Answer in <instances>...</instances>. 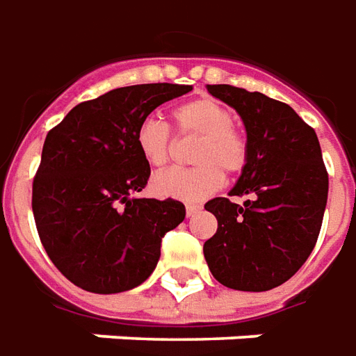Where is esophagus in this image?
Instances as JSON below:
<instances>
[{
  "label": "esophagus",
  "instance_id": "34e87169",
  "mask_svg": "<svg viewBox=\"0 0 356 356\" xmlns=\"http://www.w3.org/2000/svg\"><path fill=\"white\" fill-rule=\"evenodd\" d=\"M201 211V205H186V214L188 216H195Z\"/></svg>",
  "mask_w": 356,
  "mask_h": 356
}]
</instances>
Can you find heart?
Masks as SVG:
<instances>
[{
    "label": "heart",
    "mask_w": 356,
    "mask_h": 356,
    "mask_svg": "<svg viewBox=\"0 0 356 356\" xmlns=\"http://www.w3.org/2000/svg\"><path fill=\"white\" fill-rule=\"evenodd\" d=\"M176 132L199 138L193 149V168H170L153 178V191L161 197L201 201L220 190L224 172L239 174L249 161V145L234 128L232 111L213 97H197L172 111ZM136 147L155 168L172 157V132L155 117L143 118L136 128Z\"/></svg>",
    "instance_id": "obj_1"
}]
</instances>
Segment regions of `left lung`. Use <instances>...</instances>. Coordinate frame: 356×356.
Returning a JSON list of instances; mask_svg holds the SVG:
<instances>
[{
  "label": "left lung",
  "mask_w": 356,
  "mask_h": 356,
  "mask_svg": "<svg viewBox=\"0 0 356 356\" xmlns=\"http://www.w3.org/2000/svg\"><path fill=\"white\" fill-rule=\"evenodd\" d=\"M243 120L249 161L230 195L205 205L218 220L203 245L209 270L222 286L268 291L299 270L318 239L327 172L318 138L289 105L228 84L207 86Z\"/></svg>",
  "instance_id": "obj_1"
}]
</instances>
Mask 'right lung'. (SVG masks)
Returning <instances> with one entry per match:
<instances>
[{
  "mask_svg": "<svg viewBox=\"0 0 356 356\" xmlns=\"http://www.w3.org/2000/svg\"><path fill=\"white\" fill-rule=\"evenodd\" d=\"M191 86L117 88L76 105L47 132L32 184V213L45 253L63 276L92 293H120L155 270L161 241L186 216L176 199H138L149 163L136 128Z\"/></svg>",
  "mask_w": 356,
  "mask_h": 356,
  "instance_id": "1",
  "label": "right lung"
}]
</instances>
